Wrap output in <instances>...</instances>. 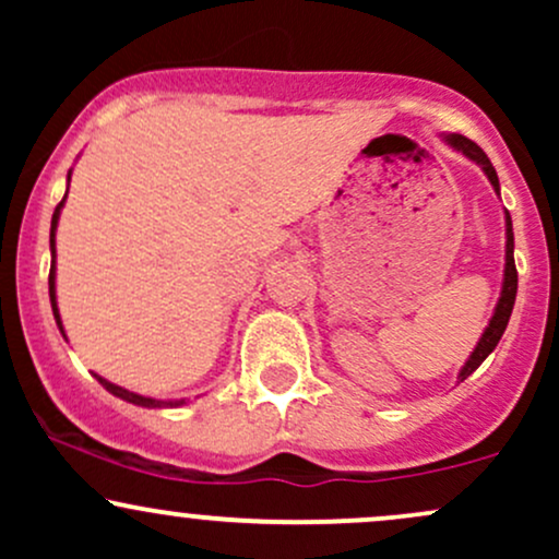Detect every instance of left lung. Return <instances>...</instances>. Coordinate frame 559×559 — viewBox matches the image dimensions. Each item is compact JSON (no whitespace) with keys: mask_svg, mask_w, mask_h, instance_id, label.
Listing matches in <instances>:
<instances>
[{"mask_svg":"<svg viewBox=\"0 0 559 559\" xmlns=\"http://www.w3.org/2000/svg\"><path fill=\"white\" fill-rule=\"evenodd\" d=\"M447 141L452 150H457L460 155H465L467 159H473V163L480 165V170L486 173V178H489L493 191L499 194V178H497V170H493L491 159L486 157V152L480 150L476 141L460 136V133H444L441 136ZM504 281H502V294H499V301L497 307H493V316L489 320V325H486V331L480 333L476 349L471 352V357H467V362L463 365V370H460L457 381H465L467 376L473 373V370L478 368L480 362L486 360V357L491 355L493 349H497L499 338H502V333L507 329V323H510V316H512V307H515V294H518V271H515V236H512V221H510V213H504Z\"/></svg>","mask_w":559,"mask_h":559,"instance_id":"obj_1","label":"left lung"}]
</instances>
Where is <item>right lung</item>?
I'll use <instances>...</instances> for the list:
<instances>
[{
    "label": "right lung",
    "mask_w": 559,
    "mask_h": 559,
    "mask_svg": "<svg viewBox=\"0 0 559 559\" xmlns=\"http://www.w3.org/2000/svg\"><path fill=\"white\" fill-rule=\"evenodd\" d=\"M68 183H70V173H68ZM66 197H62V202L55 207L52 230H49V249H52V267H49V301H52V312H55V320H57V329H60L62 336H66V329H62L60 310H57V288H55V271H57V267H55V258H57V252H55V230H57V223H60L62 207H66ZM96 381H99L102 386L110 391V394L120 396V400H126V402H131V404H139V407L157 409V407H181V404H186V400H152V396H141V394H136V391H128L123 386H118V383H110V381H107V378H102V376H96Z\"/></svg>",
    "instance_id": "obj_1"
}]
</instances>
